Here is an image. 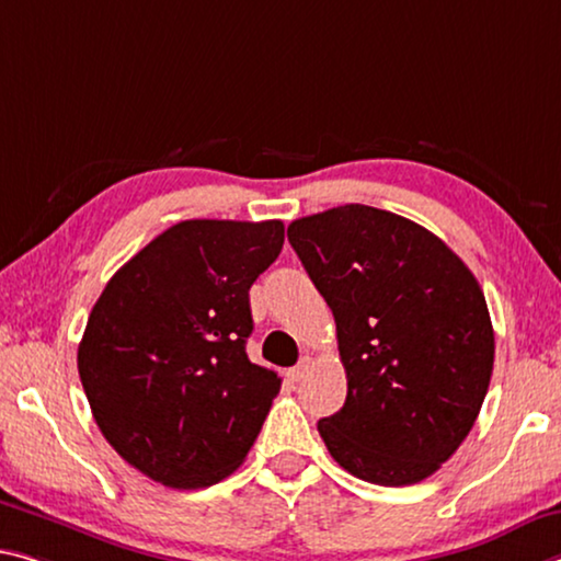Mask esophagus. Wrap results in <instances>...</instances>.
<instances>
[{"label": "esophagus", "instance_id": "obj_1", "mask_svg": "<svg viewBox=\"0 0 561 561\" xmlns=\"http://www.w3.org/2000/svg\"><path fill=\"white\" fill-rule=\"evenodd\" d=\"M309 367H312V357H309V354H307V357H301V359H299L297 367H291V369L287 371V377H289L291 381H299L301 377L307 375Z\"/></svg>", "mask_w": 561, "mask_h": 561}]
</instances>
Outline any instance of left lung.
Returning a JSON list of instances; mask_svg holds the SVG:
<instances>
[{
    "mask_svg": "<svg viewBox=\"0 0 561 561\" xmlns=\"http://www.w3.org/2000/svg\"><path fill=\"white\" fill-rule=\"evenodd\" d=\"M287 237L332 309L346 369L340 412L319 420L329 455L381 486L432 477L467 439L494 367V329L469 266L430 229L344 204Z\"/></svg>",
    "mask_w": 561,
    "mask_h": 561,
    "instance_id": "left-lung-1",
    "label": "left lung"
}]
</instances>
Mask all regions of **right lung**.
<instances>
[{"mask_svg": "<svg viewBox=\"0 0 561 561\" xmlns=\"http://www.w3.org/2000/svg\"><path fill=\"white\" fill-rule=\"evenodd\" d=\"M282 244L279 219L180 221L92 307L79 379L104 439L154 482L211 486L252 449L282 379L244 352L249 287Z\"/></svg>", "mask_w": 561, "mask_h": 561, "instance_id": "add662e5", "label": "right lung"}]
</instances>
